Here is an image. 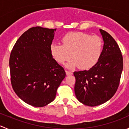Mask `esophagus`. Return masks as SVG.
<instances>
[{
    "mask_svg": "<svg viewBox=\"0 0 129 129\" xmlns=\"http://www.w3.org/2000/svg\"><path fill=\"white\" fill-rule=\"evenodd\" d=\"M66 74H67V75H72V74H73L72 72H71V71H66Z\"/></svg>",
    "mask_w": 129,
    "mask_h": 129,
    "instance_id": "1",
    "label": "esophagus"
}]
</instances>
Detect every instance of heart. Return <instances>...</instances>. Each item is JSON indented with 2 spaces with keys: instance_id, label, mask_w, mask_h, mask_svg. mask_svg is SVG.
Listing matches in <instances>:
<instances>
[{
  "instance_id": "obj_1",
  "label": "heart",
  "mask_w": 129,
  "mask_h": 129,
  "mask_svg": "<svg viewBox=\"0 0 129 129\" xmlns=\"http://www.w3.org/2000/svg\"><path fill=\"white\" fill-rule=\"evenodd\" d=\"M62 45L52 44L50 54L60 64L72 57L73 59L67 65L69 68L77 66L82 69L91 68L98 62L103 49V41L101 37L84 32L67 34L62 37Z\"/></svg>"
}]
</instances>
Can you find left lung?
Returning a JSON list of instances; mask_svg holds the SVG:
<instances>
[{
    "label": "left lung",
    "mask_w": 129,
    "mask_h": 129,
    "mask_svg": "<svg viewBox=\"0 0 129 129\" xmlns=\"http://www.w3.org/2000/svg\"><path fill=\"white\" fill-rule=\"evenodd\" d=\"M100 32L104 44L98 62L88 71L74 72L77 99L90 107L102 104L114 96L123 69V57L116 41L106 31Z\"/></svg>",
    "instance_id": "1"
}]
</instances>
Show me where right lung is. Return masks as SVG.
Instances as JSON below:
<instances>
[{"label":"right lung","instance_id":"add662e5","mask_svg":"<svg viewBox=\"0 0 129 129\" xmlns=\"http://www.w3.org/2000/svg\"><path fill=\"white\" fill-rule=\"evenodd\" d=\"M55 30L30 28L17 40L10 53L12 86L19 98L32 106L42 107L52 102L66 75L50 54Z\"/></svg>","mask_w":129,"mask_h":129}]
</instances>
